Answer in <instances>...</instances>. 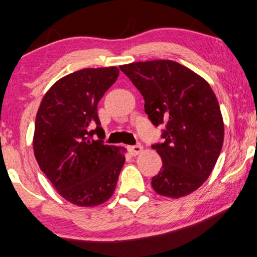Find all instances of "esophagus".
I'll list each match as a JSON object with an SVG mask.
<instances>
[{"label":"esophagus","instance_id":"34e87169","mask_svg":"<svg viewBox=\"0 0 257 257\" xmlns=\"http://www.w3.org/2000/svg\"><path fill=\"white\" fill-rule=\"evenodd\" d=\"M128 151L132 156H138V154H140L142 151H144V147H142L141 145H137V146H129Z\"/></svg>","mask_w":257,"mask_h":257}]
</instances>
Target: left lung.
Segmentation results:
<instances>
[{"label": "left lung", "instance_id": "8db88e82", "mask_svg": "<svg viewBox=\"0 0 257 257\" xmlns=\"http://www.w3.org/2000/svg\"><path fill=\"white\" fill-rule=\"evenodd\" d=\"M145 99V112L156 126L165 124L163 141L152 145L163 160L152 188L177 199L195 191L214 169L224 122L218 99L205 79L170 60L120 66Z\"/></svg>", "mask_w": 257, "mask_h": 257}]
</instances>
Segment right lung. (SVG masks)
<instances>
[{"label":"right lung","mask_w":257,"mask_h":257,"mask_svg":"<svg viewBox=\"0 0 257 257\" xmlns=\"http://www.w3.org/2000/svg\"><path fill=\"white\" fill-rule=\"evenodd\" d=\"M118 74L117 67L68 74L49 88L37 112L36 160L52 187L73 205L106 202L125 162V148L92 140L94 134H104L97 105Z\"/></svg>","instance_id":"obj_1"}]
</instances>
